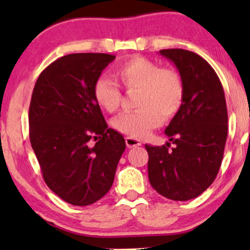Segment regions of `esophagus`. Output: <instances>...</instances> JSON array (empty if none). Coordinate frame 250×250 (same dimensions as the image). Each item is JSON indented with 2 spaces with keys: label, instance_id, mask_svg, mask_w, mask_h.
Instances as JSON below:
<instances>
[{
  "label": "esophagus",
  "instance_id": "obj_1",
  "mask_svg": "<svg viewBox=\"0 0 250 250\" xmlns=\"http://www.w3.org/2000/svg\"><path fill=\"white\" fill-rule=\"evenodd\" d=\"M125 141H126V146H127L128 148H134V146H141V141L138 139L132 138V136H127V138L125 139Z\"/></svg>",
  "mask_w": 250,
  "mask_h": 250
}]
</instances>
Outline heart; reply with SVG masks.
I'll return each instance as SVG.
<instances>
[{
    "label": "heart",
    "instance_id": "1",
    "mask_svg": "<svg viewBox=\"0 0 250 250\" xmlns=\"http://www.w3.org/2000/svg\"><path fill=\"white\" fill-rule=\"evenodd\" d=\"M127 91H140L136 111L124 112L114 119L118 132L141 138L157 127L162 117L168 121L175 116L183 102L184 86L176 71L163 69L159 64L142 57H134L119 64L115 71ZM94 98L109 112L118 109L122 93L117 84L107 77L98 78Z\"/></svg>",
    "mask_w": 250,
    "mask_h": 250
}]
</instances>
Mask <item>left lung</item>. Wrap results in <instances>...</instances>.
<instances>
[{"instance_id": "left-lung-1", "label": "left lung", "mask_w": 250, "mask_h": 250, "mask_svg": "<svg viewBox=\"0 0 250 250\" xmlns=\"http://www.w3.org/2000/svg\"><path fill=\"white\" fill-rule=\"evenodd\" d=\"M179 70L183 102L165 134L170 144L146 145L151 187L168 199L187 201L214 182L228 138V110L221 81L206 60L182 49L160 50Z\"/></svg>"}]
</instances>
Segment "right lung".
<instances>
[{"label": "right lung", "instance_id": "right-lung-1", "mask_svg": "<svg viewBox=\"0 0 250 250\" xmlns=\"http://www.w3.org/2000/svg\"><path fill=\"white\" fill-rule=\"evenodd\" d=\"M115 58L68 54L47 66L34 86L30 145L47 187L74 206L94 204L110 190L126 148L121 133L108 127L93 93Z\"/></svg>", "mask_w": 250, "mask_h": 250}]
</instances>
